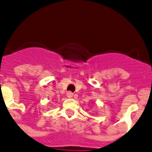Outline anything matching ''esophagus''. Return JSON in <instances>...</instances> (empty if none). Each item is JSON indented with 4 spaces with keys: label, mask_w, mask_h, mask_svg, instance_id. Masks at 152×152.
<instances>
[{
    "label": "esophagus",
    "mask_w": 152,
    "mask_h": 152,
    "mask_svg": "<svg viewBox=\"0 0 152 152\" xmlns=\"http://www.w3.org/2000/svg\"><path fill=\"white\" fill-rule=\"evenodd\" d=\"M66 96H67V97H69V98H71V97H73V94L72 93L71 91H68L67 93H66Z\"/></svg>",
    "instance_id": "34e87169"
}]
</instances>
